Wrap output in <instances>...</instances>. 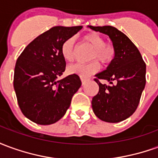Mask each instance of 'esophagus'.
Returning a JSON list of instances; mask_svg holds the SVG:
<instances>
[{
	"label": "esophagus",
	"mask_w": 158,
	"mask_h": 158,
	"mask_svg": "<svg viewBox=\"0 0 158 158\" xmlns=\"http://www.w3.org/2000/svg\"><path fill=\"white\" fill-rule=\"evenodd\" d=\"M86 80H87V79H83V78H81V82H82L83 85H84L85 84Z\"/></svg>",
	"instance_id": "34e87169"
}]
</instances>
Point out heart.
<instances>
[{
	"instance_id": "1",
	"label": "heart",
	"mask_w": 158,
	"mask_h": 158,
	"mask_svg": "<svg viewBox=\"0 0 158 158\" xmlns=\"http://www.w3.org/2000/svg\"><path fill=\"white\" fill-rule=\"evenodd\" d=\"M84 39L87 43L95 49L91 59H97L103 64L109 63L114 57V48L111 44L105 43L102 36L97 33H89L85 35ZM61 55L66 62H71L74 57V38H69L63 41L61 45ZM99 70V64L96 61L88 63L81 64L76 63L68 68V72L70 74H76L80 78H87L92 75Z\"/></svg>"
}]
</instances>
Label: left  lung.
Listing matches in <instances>:
<instances>
[{"label": "left lung", "mask_w": 158, "mask_h": 158, "mask_svg": "<svg viewBox=\"0 0 158 158\" xmlns=\"http://www.w3.org/2000/svg\"><path fill=\"white\" fill-rule=\"evenodd\" d=\"M89 28L109 36L115 52L107 68L96 74L99 92L92 98L93 112L104 122H121L131 116L139 105L146 85V63L134 43L115 27ZM99 79H105L111 85H103Z\"/></svg>", "instance_id": "8db88e82"}]
</instances>
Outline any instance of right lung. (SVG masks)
<instances>
[{"mask_svg":"<svg viewBox=\"0 0 158 158\" xmlns=\"http://www.w3.org/2000/svg\"><path fill=\"white\" fill-rule=\"evenodd\" d=\"M82 26H56L26 46L17 60L13 86L23 114L32 122L49 125L69 109L73 96L81 86L76 74L58 79L65 71L61 45Z\"/></svg>","mask_w":158,"mask_h":158,"instance_id":"add662e5","label":"right lung"}]
</instances>
